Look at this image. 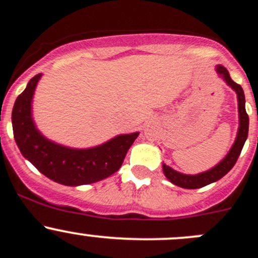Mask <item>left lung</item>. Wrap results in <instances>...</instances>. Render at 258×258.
<instances>
[{
    "label": "left lung",
    "mask_w": 258,
    "mask_h": 258,
    "mask_svg": "<svg viewBox=\"0 0 258 258\" xmlns=\"http://www.w3.org/2000/svg\"><path fill=\"white\" fill-rule=\"evenodd\" d=\"M215 71H217L218 76H219V77L222 78L233 91H234L235 94H237L238 117H239L237 136H235L234 143L230 147L227 156H225L219 163L215 164L214 167H212L208 171H204V172L195 173V175H186V173L178 172V171L173 170L172 167H170L167 164L162 163V170H163V173L164 176L167 177V180L170 181V182H172L173 185L180 186V187L182 188L204 187V186L215 182V181L220 180L223 176L227 175V173L233 168L235 162H237L238 157L241 154L242 148H243L244 146L247 136H248L249 119L248 115H247L246 112V99H244L243 88L230 78L229 72L227 71V68L223 67L222 64H218L217 67H215Z\"/></svg>",
    "instance_id": "obj_1"
}]
</instances>
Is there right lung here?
I'll list each match as a JSON object with an SVG mask.
<instances>
[{
    "label": "right lung",
    "instance_id": "right-lung-1",
    "mask_svg": "<svg viewBox=\"0 0 258 258\" xmlns=\"http://www.w3.org/2000/svg\"><path fill=\"white\" fill-rule=\"evenodd\" d=\"M41 73L29 81L12 109V129L21 154L44 176L66 186L94 183L119 171L139 132L119 134L90 148H72L43 136L33 117V99Z\"/></svg>",
    "mask_w": 258,
    "mask_h": 258
}]
</instances>
